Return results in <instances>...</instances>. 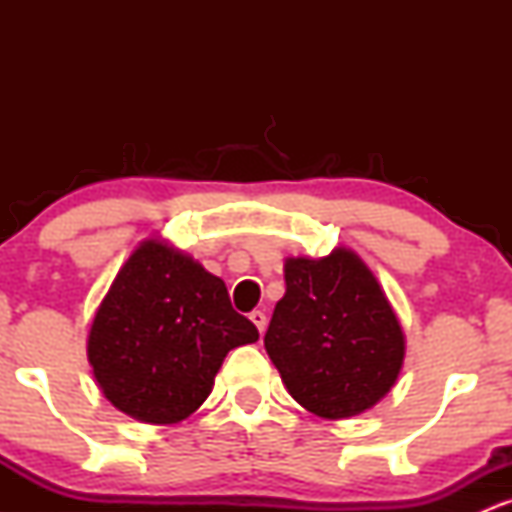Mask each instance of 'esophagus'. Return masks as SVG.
Returning <instances> with one entry per match:
<instances>
[{"instance_id":"esophagus-1","label":"esophagus","mask_w":512,"mask_h":512,"mask_svg":"<svg viewBox=\"0 0 512 512\" xmlns=\"http://www.w3.org/2000/svg\"><path fill=\"white\" fill-rule=\"evenodd\" d=\"M250 320H252V325H255L257 330H260V334H262L264 330H267V315H264L262 310H252Z\"/></svg>"}]
</instances>
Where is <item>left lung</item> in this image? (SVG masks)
I'll return each instance as SVG.
<instances>
[{
	"label": "left lung",
	"instance_id": "obj_1",
	"mask_svg": "<svg viewBox=\"0 0 512 512\" xmlns=\"http://www.w3.org/2000/svg\"><path fill=\"white\" fill-rule=\"evenodd\" d=\"M264 349L289 395L322 419H349L383 399L404 361V334L356 252L289 257Z\"/></svg>",
	"mask_w": 512,
	"mask_h": 512
}]
</instances>
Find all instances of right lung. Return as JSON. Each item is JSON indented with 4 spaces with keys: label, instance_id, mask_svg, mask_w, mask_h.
I'll use <instances>...</instances> for the list:
<instances>
[{
    "label": "right lung",
    "instance_id": "obj_1",
    "mask_svg": "<svg viewBox=\"0 0 512 512\" xmlns=\"http://www.w3.org/2000/svg\"><path fill=\"white\" fill-rule=\"evenodd\" d=\"M257 339L219 276L151 238L96 310L88 363L113 407L144 424H178L209 397L228 351Z\"/></svg>",
    "mask_w": 512,
    "mask_h": 512
}]
</instances>
